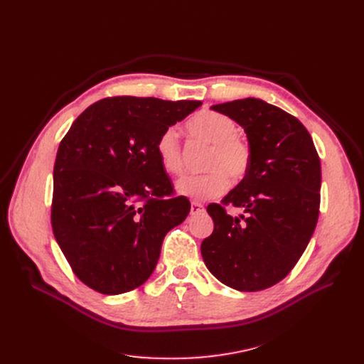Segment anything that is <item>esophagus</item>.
<instances>
[{
  "mask_svg": "<svg viewBox=\"0 0 364 364\" xmlns=\"http://www.w3.org/2000/svg\"><path fill=\"white\" fill-rule=\"evenodd\" d=\"M203 205L199 202H192V206H190V214L192 215H198L200 213H203Z\"/></svg>",
  "mask_w": 364,
  "mask_h": 364,
  "instance_id": "1",
  "label": "esophagus"
}]
</instances>
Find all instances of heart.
I'll return each instance as SVG.
<instances>
[{
  "label": "heart",
  "instance_id": "obj_1",
  "mask_svg": "<svg viewBox=\"0 0 364 364\" xmlns=\"http://www.w3.org/2000/svg\"><path fill=\"white\" fill-rule=\"evenodd\" d=\"M187 131L193 139L211 146L203 176L186 177L177 183V192L193 200L220 198L228 188V178L243 180L252 165V150L237 136V125L217 112H200L187 122ZM156 155L161 166L171 176L184 171L183 150L178 131L166 128L156 141Z\"/></svg>",
  "mask_w": 364,
  "mask_h": 364
}]
</instances>
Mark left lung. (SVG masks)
<instances>
[{"label":"left lung","mask_w":364,"mask_h":364,"mask_svg":"<svg viewBox=\"0 0 364 364\" xmlns=\"http://www.w3.org/2000/svg\"><path fill=\"white\" fill-rule=\"evenodd\" d=\"M211 109L245 129L252 165L221 205H208L214 232L200 245L202 258L221 283L262 291L291 273L314 233L320 158L307 128L277 106L247 97ZM227 204L244 214L228 216Z\"/></svg>","instance_id":"1"}]
</instances>
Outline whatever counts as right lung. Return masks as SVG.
I'll use <instances>...</instances> for the list:
<instances>
[{"mask_svg":"<svg viewBox=\"0 0 364 364\" xmlns=\"http://www.w3.org/2000/svg\"><path fill=\"white\" fill-rule=\"evenodd\" d=\"M202 102L107 97L75 119L57 150L51 225L72 272L88 288L119 295L155 270L165 235L190 202L159 164L161 134Z\"/></svg>","mask_w":364,"mask_h":364,"instance_id":"1","label":"right lung"}]
</instances>
